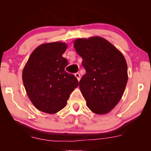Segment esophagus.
<instances>
[{
	"label": "esophagus",
	"mask_w": 151,
	"mask_h": 151,
	"mask_svg": "<svg viewBox=\"0 0 151 151\" xmlns=\"http://www.w3.org/2000/svg\"><path fill=\"white\" fill-rule=\"evenodd\" d=\"M75 76L76 77V78H77V79H78V81H79L80 79V73H75Z\"/></svg>",
	"instance_id": "1"
}]
</instances>
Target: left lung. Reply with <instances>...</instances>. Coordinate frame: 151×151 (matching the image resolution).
<instances>
[{
  "mask_svg": "<svg viewBox=\"0 0 151 151\" xmlns=\"http://www.w3.org/2000/svg\"><path fill=\"white\" fill-rule=\"evenodd\" d=\"M73 43L86 69L79 85L86 105L94 113L106 114L121 100L127 86L124 56L114 45L100 36L78 38Z\"/></svg>",
  "mask_w": 151,
  "mask_h": 151,
  "instance_id": "left-lung-1",
  "label": "left lung"
}]
</instances>
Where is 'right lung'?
<instances>
[{
    "label": "right lung",
    "instance_id": "add662e5",
    "mask_svg": "<svg viewBox=\"0 0 151 151\" xmlns=\"http://www.w3.org/2000/svg\"><path fill=\"white\" fill-rule=\"evenodd\" d=\"M67 48V45L62 42L39 45L22 71L27 94L34 106L42 112L54 114L62 110L78 86L77 78L65 70L68 61L63 54Z\"/></svg>",
    "mask_w": 151,
    "mask_h": 151
}]
</instances>
